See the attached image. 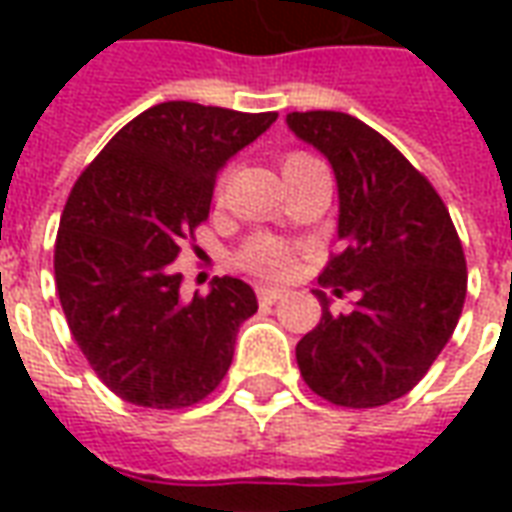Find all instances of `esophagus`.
<instances>
[{"instance_id":"obj_1","label":"esophagus","mask_w":512,"mask_h":512,"mask_svg":"<svg viewBox=\"0 0 512 512\" xmlns=\"http://www.w3.org/2000/svg\"><path fill=\"white\" fill-rule=\"evenodd\" d=\"M285 296H288V290H282V288H260L257 290V301H260V304H274V301L285 299Z\"/></svg>"}]
</instances>
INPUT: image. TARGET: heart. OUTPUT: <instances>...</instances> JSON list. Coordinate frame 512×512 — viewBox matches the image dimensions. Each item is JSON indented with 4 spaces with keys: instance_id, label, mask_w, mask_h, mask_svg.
Returning <instances> with one entry per match:
<instances>
[{
    "instance_id": "b5f03b06",
    "label": "heart",
    "mask_w": 512,
    "mask_h": 512,
    "mask_svg": "<svg viewBox=\"0 0 512 512\" xmlns=\"http://www.w3.org/2000/svg\"><path fill=\"white\" fill-rule=\"evenodd\" d=\"M307 161H315V158L307 156V153H288V156L282 158V172H290V169L301 167V164H307ZM238 263H241V268H246L249 274H255V277L279 279L288 277L290 271H293L296 252H293L288 244L271 238V235H257V238H252V241L241 249Z\"/></svg>"
}]
</instances>
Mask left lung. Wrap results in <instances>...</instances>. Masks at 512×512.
<instances>
[{
  "label": "left lung",
  "mask_w": 512,
  "mask_h": 512,
  "mask_svg": "<svg viewBox=\"0 0 512 512\" xmlns=\"http://www.w3.org/2000/svg\"><path fill=\"white\" fill-rule=\"evenodd\" d=\"M293 134L329 158L343 249L321 271L334 296L359 301L296 345L301 378L334 406L376 408L419 384L458 326L466 257L447 205L386 136L345 112H290Z\"/></svg>",
  "instance_id": "obj_1"
}]
</instances>
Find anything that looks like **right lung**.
<instances>
[{
    "label": "right lung",
    "mask_w": 512,
    "mask_h": 512,
    "mask_svg": "<svg viewBox=\"0 0 512 512\" xmlns=\"http://www.w3.org/2000/svg\"><path fill=\"white\" fill-rule=\"evenodd\" d=\"M277 112L167 101L117 131L73 183L54 244V279L82 354L117 397L186 408L222 384L255 290L216 277L186 301L180 246L208 219L219 169Z\"/></svg>",
    "instance_id": "obj_1"
}]
</instances>
